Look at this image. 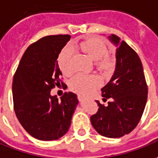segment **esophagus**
<instances>
[{"label": "esophagus", "mask_w": 158, "mask_h": 158, "mask_svg": "<svg viewBox=\"0 0 158 158\" xmlns=\"http://www.w3.org/2000/svg\"><path fill=\"white\" fill-rule=\"evenodd\" d=\"M85 98L84 96H82V95H78V99H79V101H83Z\"/></svg>", "instance_id": "34e87169"}]
</instances>
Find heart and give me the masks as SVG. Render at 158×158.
I'll return each instance as SVG.
<instances>
[{"label": "heart", "mask_w": 158, "mask_h": 158, "mask_svg": "<svg viewBox=\"0 0 158 158\" xmlns=\"http://www.w3.org/2000/svg\"><path fill=\"white\" fill-rule=\"evenodd\" d=\"M83 52H85L91 60H96V66L98 70L103 73H109L114 68L113 58L108 54V48L102 40L90 37L80 42L77 45ZM73 51L71 48H64L59 54L57 61L59 68L65 75H70L73 72L72 65ZM100 80L94 74L86 75L78 73L74 75L69 82V87L73 91L80 94H88L99 85Z\"/></svg>", "instance_id": "1"}]
</instances>
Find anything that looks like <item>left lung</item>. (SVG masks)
Masks as SVG:
<instances>
[{
  "label": "left lung",
  "instance_id": "8db88e82",
  "mask_svg": "<svg viewBox=\"0 0 158 158\" xmlns=\"http://www.w3.org/2000/svg\"><path fill=\"white\" fill-rule=\"evenodd\" d=\"M110 39L119 46L114 73L101 89L103 101H110L106 107L97 101L99 108L90 116V122L102 136L120 138L131 133L140 121L147 101L148 87L138 54L115 35Z\"/></svg>",
  "mask_w": 158,
  "mask_h": 158
}]
</instances>
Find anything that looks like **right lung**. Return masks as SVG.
<instances>
[{
  "instance_id": "right-lung-1",
  "label": "right lung",
  "mask_w": 158,
  "mask_h": 158,
  "mask_svg": "<svg viewBox=\"0 0 158 158\" xmlns=\"http://www.w3.org/2000/svg\"><path fill=\"white\" fill-rule=\"evenodd\" d=\"M69 35H51L30 45L13 79L14 109L19 123L39 140H56L67 133L78 104L77 95L65 92L58 99L50 91L63 85L57 58Z\"/></svg>"
}]
</instances>
